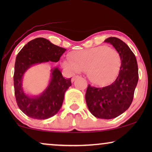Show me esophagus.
Segmentation results:
<instances>
[{
    "label": "esophagus",
    "instance_id": "obj_1",
    "mask_svg": "<svg viewBox=\"0 0 152 152\" xmlns=\"http://www.w3.org/2000/svg\"><path fill=\"white\" fill-rule=\"evenodd\" d=\"M78 77H79V76H78V75H75V76H73V77H72V79H71V82H74V81H75V80L77 78H78Z\"/></svg>",
    "mask_w": 152,
    "mask_h": 152
}]
</instances>
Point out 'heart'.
I'll return each instance as SVG.
<instances>
[{
  "mask_svg": "<svg viewBox=\"0 0 152 152\" xmlns=\"http://www.w3.org/2000/svg\"><path fill=\"white\" fill-rule=\"evenodd\" d=\"M64 59V66L72 72L86 71L91 82L99 86L110 84L121 67L119 53L107 45L76 51Z\"/></svg>",
  "mask_w": 152,
  "mask_h": 152,
  "instance_id": "b5f03b06",
  "label": "heart"
}]
</instances>
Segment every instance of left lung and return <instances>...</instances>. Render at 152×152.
Returning a JSON list of instances; mask_svg holds the SVG:
<instances>
[{
	"label": "left lung",
	"mask_w": 152,
	"mask_h": 152,
	"mask_svg": "<svg viewBox=\"0 0 152 152\" xmlns=\"http://www.w3.org/2000/svg\"><path fill=\"white\" fill-rule=\"evenodd\" d=\"M104 42L111 43L121 57L119 74L107 86L96 88L88 84L85 98L95 117L109 120L121 115L130 107L138 84V68L134 54L125 43L116 37H109Z\"/></svg>",
	"instance_id": "obj_1"
}]
</instances>
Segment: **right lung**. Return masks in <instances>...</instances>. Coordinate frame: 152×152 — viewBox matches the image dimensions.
Masks as SVG:
<instances>
[{"label":"right lung","mask_w":152,"mask_h":152,"mask_svg":"<svg viewBox=\"0 0 152 152\" xmlns=\"http://www.w3.org/2000/svg\"><path fill=\"white\" fill-rule=\"evenodd\" d=\"M66 50L40 37L28 42L16 56L14 74V94L19 109L28 117L45 120L58 113L65 92L71 86V78L65 79L59 68H52L50 81L46 89L41 95L30 96L25 93L22 87L24 73L34 65L59 61Z\"/></svg>","instance_id":"1"}]
</instances>
